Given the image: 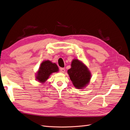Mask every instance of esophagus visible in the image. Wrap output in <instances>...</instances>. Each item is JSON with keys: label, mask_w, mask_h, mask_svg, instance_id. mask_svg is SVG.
<instances>
[{"label": "esophagus", "mask_w": 130, "mask_h": 130, "mask_svg": "<svg viewBox=\"0 0 130 130\" xmlns=\"http://www.w3.org/2000/svg\"><path fill=\"white\" fill-rule=\"evenodd\" d=\"M60 72H61V73H64V72H65V68H61L60 69Z\"/></svg>", "instance_id": "1"}]
</instances>
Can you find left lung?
Listing matches in <instances>:
<instances>
[{"label": "left lung", "mask_w": 130, "mask_h": 130, "mask_svg": "<svg viewBox=\"0 0 130 130\" xmlns=\"http://www.w3.org/2000/svg\"><path fill=\"white\" fill-rule=\"evenodd\" d=\"M68 74L75 87L82 89L89 84L91 74L87 67L77 59L72 62L71 68L68 70Z\"/></svg>", "instance_id": "8db88e82"}]
</instances>
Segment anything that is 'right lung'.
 I'll return each mask as SVG.
<instances>
[{
    "mask_svg": "<svg viewBox=\"0 0 130 130\" xmlns=\"http://www.w3.org/2000/svg\"><path fill=\"white\" fill-rule=\"evenodd\" d=\"M58 68L57 64L49 60L42 62L36 74V80L41 83H44L48 79L49 76L53 73L57 72Z\"/></svg>",
    "mask_w": 130,
    "mask_h": 130,
    "instance_id": "right-lung-1",
    "label": "right lung"
}]
</instances>
